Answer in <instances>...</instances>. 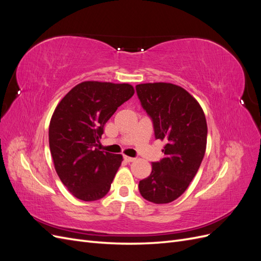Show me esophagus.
Returning <instances> with one entry per match:
<instances>
[{"label":"esophagus","instance_id":"34e87169","mask_svg":"<svg viewBox=\"0 0 261 261\" xmlns=\"http://www.w3.org/2000/svg\"><path fill=\"white\" fill-rule=\"evenodd\" d=\"M123 158H124V160H125L126 162H134V161H135V160H136V159H135V158H132V156H127V155H124Z\"/></svg>","mask_w":261,"mask_h":261}]
</instances>
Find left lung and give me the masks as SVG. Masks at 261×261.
<instances>
[{
	"label": "left lung",
	"mask_w": 261,
	"mask_h": 261,
	"mask_svg": "<svg viewBox=\"0 0 261 261\" xmlns=\"http://www.w3.org/2000/svg\"><path fill=\"white\" fill-rule=\"evenodd\" d=\"M140 105L151 118L155 139L165 140L160 161L139 181L140 195L153 203L177 199L197 174L207 145L206 116L197 100L168 83L136 86Z\"/></svg>",
	"instance_id": "left-lung-1"
}]
</instances>
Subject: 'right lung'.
I'll return each instance as SVG.
<instances>
[{
    "instance_id": "add662e5",
    "label": "right lung",
    "mask_w": 261,
    "mask_h": 261,
    "mask_svg": "<svg viewBox=\"0 0 261 261\" xmlns=\"http://www.w3.org/2000/svg\"><path fill=\"white\" fill-rule=\"evenodd\" d=\"M134 92L128 84L84 82L55 109L49 127L54 168L76 198L94 201L110 191L123 156L96 147L109 118Z\"/></svg>"
}]
</instances>
